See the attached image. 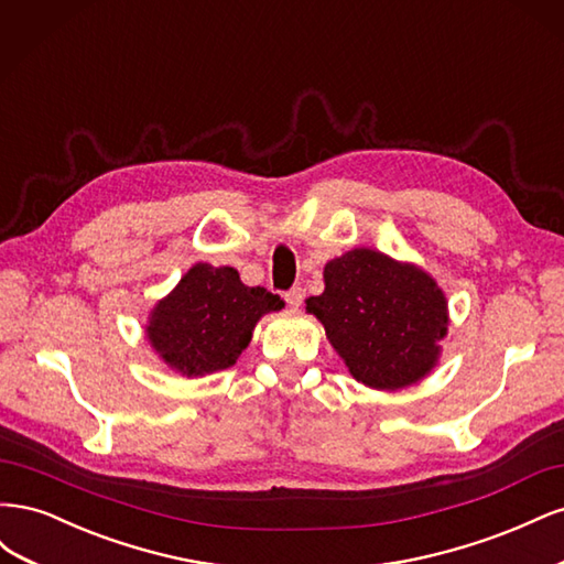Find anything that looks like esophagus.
I'll return each instance as SVG.
<instances>
[{"label": "esophagus", "instance_id": "34e87169", "mask_svg": "<svg viewBox=\"0 0 564 564\" xmlns=\"http://www.w3.org/2000/svg\"><path fill=\"white\" fill-rule=\"evenodd\" d=\"M284 301L289 303V308H299V305L303 303V289L301 286H292L289 292L284 294Z\"/></svg>", "mask_w": 564, "mask_h": 564}]
</instances>
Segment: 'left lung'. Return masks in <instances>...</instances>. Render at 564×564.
I'll return each mask as SVG.
<instances>
[{
	"instance_id": "8db88e82",
	"label": "left lung",
	"mask_w": 564,
	"mask_h": 564,
	"mask_svg": "<svg viewBox=\"0 0 564 564\" xmlns=\"http://www.w3.org/2000/svg\"><path fill=\"white\" fill-rule=\"evenodd\" d=\"M357 381L395 390L419 381L447 334V301L414 265L352 249L324 265V292L305 301Z\"/></svg>"
}]
</instances>
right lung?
<instances>
[{
  "mask_svg": "<svg viewBox=\"0 0 564 564\" xmlns=\"http://www.w3.org/2000/svg\"><path fill=\"white\" fill-rule=\"evenodd\" d=\"M280 308L284 301L278 294L242 284L235 268L197 263L152 311L148 338L166 365L202 377L232 367L256 322Z\"/></svg>",
  "mask_w": 564,
  "mask_h": 564,
  "instance_id": "add662e5",
  "label": "right lung"
}]
</instances>
